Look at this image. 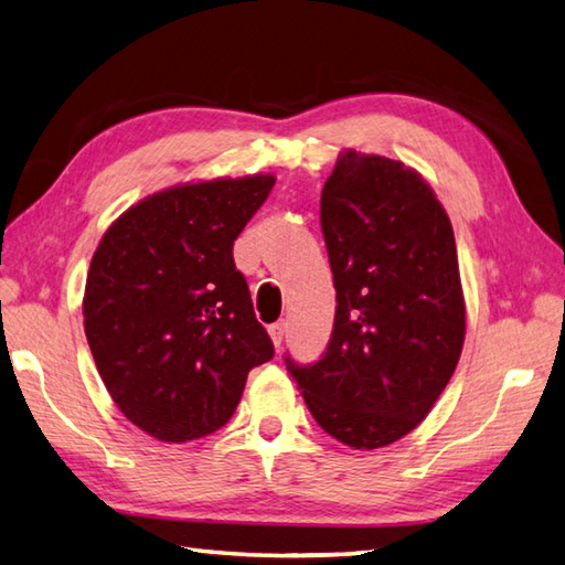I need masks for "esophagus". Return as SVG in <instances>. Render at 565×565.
Wrapping results in <instances>:
<instances>
[{
	"instance_id": "esophagus-1",
	"label": "esophagus",
	"mask_w": 565,
	"mask_h": 565,
	"mask_svg": "<svg viewBox=\"0 0 565 565\" xmlns=\"http://www.w3.org/2000/svg\"><path fill=\"white\" fill-rule=\"evenodd\" d=\"M268 333H270V339H273L275 347H280L282 339H285V321H278V324H270Z\"/></svg>"
}]
</instances>
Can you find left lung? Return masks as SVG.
Listing matches in <instances>:
<instances>
[{"mask_svg": "<svg viewBox=\"0 0 565 565\" xmlns=\"http://www.w3.org/2000/svg\"><path fill=\"white\" fill-rule=\"evenodd\" d=\"M337 287L324 359L290 373L333 439L359 451L427 419L466 341L454 226L417 170L347 148L321 190Z\"/></svg>", "mask_w": 565, "mask_h": 565, "instance_id": "obj_1", "label": "left lung"}]
</instances>
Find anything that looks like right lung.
<instances>
[{
	"mask_svg": "<svg viewBox=\"0 0 565 565\" xmlns=\"http://www.w3.org/2000/svg\"><path fill=\"white\" fill-rule=\"evenodd\" d=\"M273 185L256 172L153 192L114 218L92 256V359L114 405L158 441L222 429L250 367L273 359L234 263V241Z\"/></svg>",
	"mask_w": 565,
	"mask_h": 565,
	"instance_id": "right-lung-1",
	"label": "right lung"
}]
</instances>
